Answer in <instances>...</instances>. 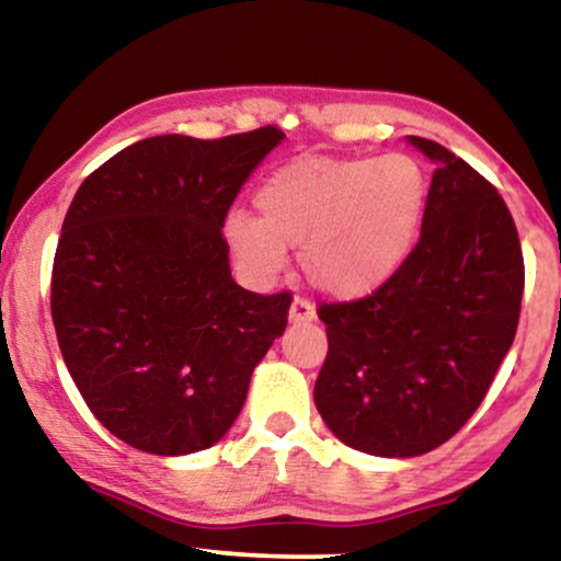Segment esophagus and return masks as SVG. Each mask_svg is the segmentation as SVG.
Masks as SVG:
<instances>
[{"instance_id":"obj_1","label":"esophagus","mask_w":561,"mask_h":561,"mask_svg":"<svg viewBox=\"0 0 561 561\" xmlns=\"http://www.w3.org/2000/svg\"><path fill=\"white\" fill-rule=\"evenodd\" d=\"M288 319H290V324H311V321L317 319V309H313L306 298H294V304H290V311H288Z\"/></svg>"}]
</instances>
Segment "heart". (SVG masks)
<instances>
[{"instance_id":"1","label":"heart","mask_w":561,"mask_h":561,"mask_svg":"<svg viewBox=\"0 0 561 561\" xmlns=\"http://www.w3.org/2000/svg\"><path fill=\"white\" fill-rule=\"evenodd\" d=\"M260 217L232 209L221 237L252 280L267 283L298 250L306 280L336 301L388 286L416 248L428 204L424 165L380 158H296L257 188Z\"/></svg>"}]
</instances>
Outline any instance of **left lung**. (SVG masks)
Masks as SVG:
<instances>
[{"mask_svg":"<svg viewBox=\"0 0 561 561\" xmlns=\"http://www.w3.org/2000/svg\"><path fill=\"white\" fill-rule=\"evenodd\" d=\"M434 163L419 244L378 294L327 304L329 352L313 403L336 439L419 457L478 411L516 336L524 255L501 194L444 145L405 137Z\"/></svg>","mask_w":561,"mask_h":561,"instance_id":"8db88e82","label":"left lung"}]
</instances>
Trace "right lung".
Here are the masks:
<instances>
[{"label": "right lung", "instance_id": "1", "mask_svg": "<svg viewBox=\"0 0 561 561\" xmlns=\"http://www.w3.org/2000/svg\"><path fill=\"white\" fill-rule=\"evenodd\" d=\"M283 137H148L99 165L68 206L50 283L60 355L91 413L129 447L181 457L217 444L286 332L290 294L237 286L221 237Z\"/></svg>", "mask_w": 561, "mask_h": 561}]
</instances>
